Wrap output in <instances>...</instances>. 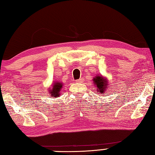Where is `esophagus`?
Masks as SVG:
<instances>
[{
	"instance_id": "obj_1",
	"label": "esophagus",
	"mask_w": 155,
	"mask_h": 155,
	"mask_svg": "<svg viewBox=\"0 0 155 155\" xmlns=\"http://www.w3.org/2000/svg\"><path fill=\"white\" fill-rule=\"evenodd\" d=\"M83 80L82 79V78H79V79H78L77 81V83H83Z\"/></svg>"
}]
</instances>
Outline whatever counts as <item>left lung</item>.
Instances as JSON below:
<instances>
[{
    "label": "left lung",
    "instance_id": "left-lung-1",
    "mask_svg": "<svg viewBox=\"0 0 155 155\" xmlns=\"http://www.w3.org/2000/svg\"><path fill=\"white\" fill-rule=\"evenodd\" d=\"M93 81L98 93H100V94H107L106 92L108 91L109 86L106 78H104L102 75H97L94 78Z\"/></svg>",
    "mask_w": 155,
    "mask_h": 155
}]
</instances>
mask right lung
<instances>
[{
	"label": "right lung",
	"instance_id": "obj_1",
	"mask_svg": "<svg viewBox=\"0 0 155 155\" xmlns=\"http://www.w3.org/2000/svg\"><path fill=\"white\" fill-rule=\"evenodd\" d=\"M63 87V83H61V82H55L53 83L52 88L49 89L48 91H49V93L51 95V97H58L60 96V91L61 88Z\"/></svg>",
	"mask_w": 155,
	"mask_h": 155
}]
</instances>
